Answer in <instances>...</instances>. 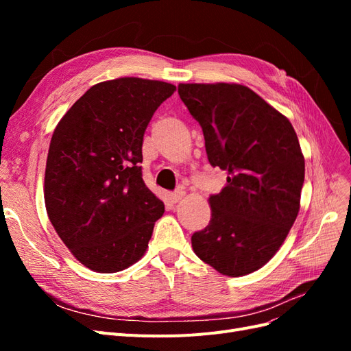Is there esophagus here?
<instances>
[{"label":"esophagus","mask_w":351,"mask_h":351,"mask_svg":"<svg viewBox=\"0 0 351 351\" xmlns=\"http://www.w3.org/2000/svg\"><path fill=\"white\" fill-rule=\"evenodd\" d=\"M184 197V192H176V193H171V196H169V199H171L173 204H177V202H180Z\"/></svg>","instance_id":"esophagus-1"}]
</instances>
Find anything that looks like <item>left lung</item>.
Masks as SVG:
<instances>
[{
    "mask_svg": "<svg viewBox=\"0 0 351 351\" xmlns=\"http://www.w3.org/2000/svg\"><path fill=\"white\" fill-rule=\"evenodd\" d=\"M200 124L208 161L227 171L209 196L212 218L192 236L197 256L222 275L258 271L284 243L300 209L304 158L287 117L236 83H180Z\"/></svg>",
    "mask_w": 351,
    "mask_h": 351,
    "instance_id": "left-lung-1",
    "label": "left lung"
}]
</instances>
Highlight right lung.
I'll list each match as a JSON object with an SVG mask.
<instances>
[{
  "label": "right lung",
  "instance_id": "right-lung-1",
  "mask_svg": "<svg viewBox=\"0 0 351 351\" xmlns=\"http://www.w3.org/2000/svg\"><path fill=\"white\" fill-rule=\"evenodd\" d=\"M171 83L121 77L95 84L56 127L45 168L51 224L73 256L102 274L139 261L164 204L142 178L143 134Z\"/></svg>",
  "mask_w": 351,
  "mask_h": 351
}]
</instances>
